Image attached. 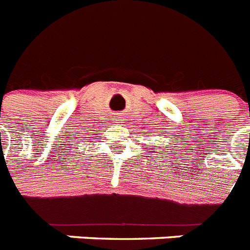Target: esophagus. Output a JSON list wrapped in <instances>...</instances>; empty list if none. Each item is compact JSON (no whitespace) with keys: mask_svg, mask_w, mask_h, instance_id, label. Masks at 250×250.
Returning <instances> with one entry per match:
<instances>
[{"mask_svg":"<svg viewBox=\"0 0 250 250\" xmlns=\"http://www.w3.org/2000/svg\"><path fill=\"white\" fill-rule=\"evenodd\" d=\"M121 120H123V119H121V117H119V116L116 117V121H121Z\"/></svg>","mask_w":250,"mask_h":250,"instance_id":"1","label":"esophagus"}]
</instances>
